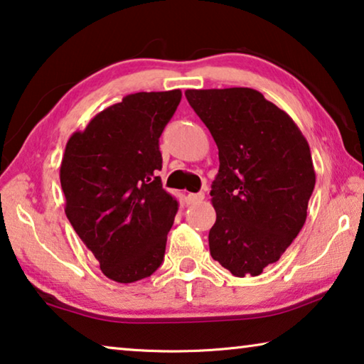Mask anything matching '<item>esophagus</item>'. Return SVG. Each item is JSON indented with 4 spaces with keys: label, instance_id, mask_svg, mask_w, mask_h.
<instances>
[{
    "label": "esophagus",
    "instance_id": "1",
    "mask_svg": "<svg viewBox=\"0 0 364 364\" xmlns=\"http://www.w3.org/2000/svg\"><path fill=\"white\" fill-rule=\"evenodd\" d=\"M204 196H205L204 193H191L186 196V200H188V204H198L204 199Z\"/></svg>",
    "mask_w": 364,
    "mask_h": 364
}]
</instances>
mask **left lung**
<instances>
[{
	"label": "left lung",
	"mask_w": 364,
	"mask_h": 364,
	"mask_svg": "<svg viewBox=\"0 0 364 364\" xmlns=\"http://www.w3.org/2000/svg\"><path fill=\"white\" fill-rule=\"evenodd\" d=\"M218 147L210 255L235 277L262 274L306 222L316 184L308 141L288 114L247 87L184 92Z\"/></svg>",
	"instance_id": "8db88e82"
}]
</instances>
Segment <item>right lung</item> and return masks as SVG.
<instances>
[{
	"label": "right lung",
	"instance_id": "obj_1",
	"mask_svg": "<svg viewBox=\"0 0 364 364\" xmlns=\"http://www.w3.org/2000/svg\"><path fill=\"white\" fill-rule=\"evenodd\" d=\"M181 90L137 92L69 137L60 181L66 217L118 284L151 277L164 261L178 203L161 188L159 139Z\"/></svg>",
	"mask_w": 364,
	"mask_h": 364
}]
</instances>
